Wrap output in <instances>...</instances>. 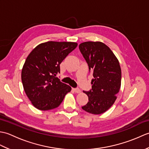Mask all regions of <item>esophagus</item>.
Masks as SVG:
<instances>
[{"label":"esophagus","instance_id":"obj_1","mask_svg":"<svg viewBox=\"0 0 149 149\" xmlns=\"http://www.w3.org/2000/svg\"><path fill=\"white\" fill-rule=\"evenodd\" d=\"M74 90L75 93H80L81 92V90L79 89V88H74Z\"/></svg>","mask_w":149,"mask_h":149}]
</instances>
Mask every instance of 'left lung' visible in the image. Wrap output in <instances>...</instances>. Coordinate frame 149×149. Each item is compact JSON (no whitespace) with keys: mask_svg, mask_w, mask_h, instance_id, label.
<instances>
[{"mask_svg":"<svg viewBox=\"0 0 149 149\" xmlns=\"http://www.w3.org/2000/svg\"><path fill=\"white\" fill-rule=\"evenodd\" d=\"M79 48L93 76L91 89L83 91L88 102L82 109L99 115L110 108L116 99L121 86V68L111 50L102 42H84Z\"/></svg>","mask_w":149,"mask_h":149,"instance_id":"left-lung-1","label":"left lung"}]
</instances>
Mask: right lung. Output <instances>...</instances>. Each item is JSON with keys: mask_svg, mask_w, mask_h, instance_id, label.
I'll return each mask as SVG.
<instances>
[{"mask_svg": "<svg viewBox=\"0 0 149 149\" xmlns=\"http://www.w3.org/2000/svg\"><path fill=\"white\" fill-rule=\"evenodd\" d=\"M77 46L74 42H47L34 48L25 61L22 81L27 96L40 110L58 107L71 87L56 75L60 64Z\"/></svg>", "mask_w": 149, "mask_h": 149, "instance_id": "right-lung-1", "label": "right lung"}]
</instances>
